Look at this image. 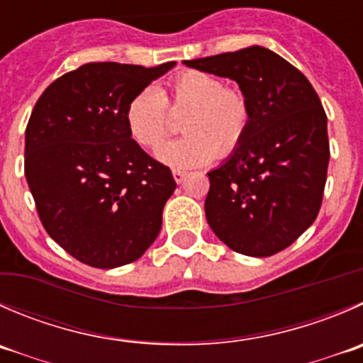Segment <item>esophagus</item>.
<instances>
[{
    "mask_svg": "<svg viewBox=\"0 0 363 363\" xmlns=\"http://www.w3.org/2000/svg\"><path fill=\"white\" fill-rule=\"evenodd\" d=\"M172 175H174V179L177 184H181V182L186 179V172H182V170H174L172 172Z\"/></svg>",
    "mask_w": 363,
    "mask_h": 363,
    "instance_id": "obj_1",
    "label": "esophagus"
}]
</instances>
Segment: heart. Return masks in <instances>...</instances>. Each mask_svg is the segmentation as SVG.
I'll return each instance as SVG.
<instances>
[{
	"instance_id": "heart-1",
	"label": "heart",
	"mask_w": 363,
	"mask_h": 363,
	"mask_svg": "<svg viewBox=\"0 0 363 363\" xmlns=\"http://www.w3.org/2000/svg\"><path fill=\"white\" fill-rule=\"evenodd\" d=\"M170 97L149 84L129 99L124 111L129 136L147 150L163 142L172 129L170 110L186 111L182 138L157 149L156 157L175 170L206 167L216 156L228 157L241 147L252 122V106L239 88L203 70H182L168 81Z\"/></svg>"
}]
</instances>
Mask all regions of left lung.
Masks as SVG:
<instances>
[{
  "mask_svg": "<svg viewBox=\"0 0 363 363\" xmlns=\"http://www.w3.org/2000/svg\"><path fill=\"white\" fill-rule=\"evenodd\" d=\"M184 63L234 79L252 106L245 142L207 174V223L234 252L275 255L321 209L330 142L319 96L296 67L260 45Z\"/></svg>",
  "mask_w": 363,
  "mask_h": 363,
  "instance_id": "obj_1",
  "label": "left lung"
}]
</instances>
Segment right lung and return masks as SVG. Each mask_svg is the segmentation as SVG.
<instances>
[{
    "instance_id": "1",
    "label": "right lung",
    "mask_w": 363,
    "mask_h": 363,
    "mask_svg": "<svg viewBox=\"0 0 363 363\" xmlns=\"http://www.w3.org/2000/svg\"><path fill=\"white\" fill-rule=\"evenodd\" d=\"M174 65L84 63L52 81L31 111L24 175L45 232L79 262H135L160 234L177 184L129 136L124 111Z\"/></svg>"
}]
</instances>
